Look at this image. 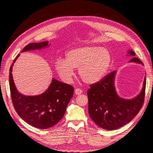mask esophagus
Returning a JSON list of instances; mask_svg holds the SVG:
<instances>
[{"label": "esophagus", "mask_w": 153, "mask_h": 153, "mask_svg": "<svg viewBox=\"0 0 153 153\" xmlns=\"http://www.w3.org/2000/svg\"><path fill=\"white\" fill-rule=\"evenodd\" d=\"M75 93H76V94L79 95L80 94H82V90L80 88H76V90H75Z\"/></svg>", "instance_id": "34e87169"}]
</instances>
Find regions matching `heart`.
I'll return each instance as SVG.
<instances>
[{
    "label": "heart",
    "mask_w": 153,
    "mask_h": 153,
    "mask_svg": "<svg viewBox=\"0 0 153 153\" xmlns=\"http://www.w3.org/2000/svg\"><path fill=\"white\" fill-rule=\"evenodd\" d=\"M111 61L110 53L97 46H85L71 49L65 55V60L59 59L55 69L60 78L71 83L75 76L74 68H78L79 77L85 83L100 81L107 73Z\"/></svg>",
    "instance_id": "obj_1"
}]
</instances>
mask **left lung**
<instances>
[{
  "label": "left lung",
  "instance_id": "obj_1",
  "mask_svg": "<svg viewBox=\"0 0 153 153\" xmlns=\"http://www.w3.org/2000/svg\"><path fill=\"white\" fill-rule=\"evenodd\" d=\"M129 53L131 56L136 55L132 51ZM129 62L142 64L135 56ZM115 71L111 72L100 81L90 85L87 91L90 117L98 126L107 130H114L130 122L141 109L144 101L146 79L138 97L126 100L120 98L115 92Z\"/></svg>",
  "mask_w": 153,
  "mask_h": 153
}]
</instances>
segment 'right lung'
<instances>
[{
    "label": "right lung",
    "instance_id": "1",
    "mask_svg": "<svg viewBox=\"0 0 153 153\" xmlns=\"http://www.w3.org/2000/svg\"><path fill=\"white\" fill-rule=\"evenodd\" d=\"M48 45V41L30 43L25 46L22 52L41 49ZM16 59L9 69L10 92L15 110L22 120L35 128L47 129L55 126L65 113L67 106L73 97L74 88L53 79L50 86L42 94L30 97L20 94L15 86L11 73Z\"/></svg>",
    "mask_w": 153,
    "mask_h": 153
}]
</instances>
